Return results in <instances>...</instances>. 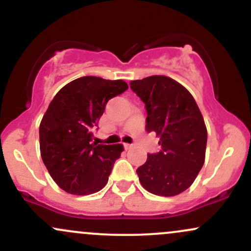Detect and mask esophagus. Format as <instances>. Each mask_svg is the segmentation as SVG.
Masks as SVG:
<instances>
[{
  "mask_svg": "<svg viewBox=\"0 0 251 251\" xmlns=\"http://www.w3.org/2000/svg\"><path fill=\"white\" fill-rule=\"evenodd\" d=\"M124 146H125V149H126V150H128V149H131V148H132L131 144H127V143L124 144Z\"/></svg>",
  "mask_w": 251,
  "mask_h": 251,
  "instance_id": "1",
  "label": "esophagus"
}]
</instances>
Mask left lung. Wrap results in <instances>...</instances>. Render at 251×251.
Masks as SVG:
<instances>
[{
    "label": "left lung",
    "instance_id": "left-lung-1",
    "mask_svg": "<svg viewBox=\"0 0 251 251\" xmlns=\"http://www.w3.org/2000/svg\"><path fill=\"white\" fill-rule=\"evenodd\" d=\"M129 87L145 103L146 129L155 132L162 151L148 154L137 169L143 188L172 197L192 185L205 160L208 131L191 93L165 75L133 80Z\"/></svg>",
    "mask_w": 251,
    "mask_h": 251
}]
</instances>
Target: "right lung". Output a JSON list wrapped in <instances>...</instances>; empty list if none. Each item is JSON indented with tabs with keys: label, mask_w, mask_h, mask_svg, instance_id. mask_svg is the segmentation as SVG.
I'll list each match as a JSON object with an SVG mask.
<instances>
[{
	"label": "right lung",
	"mask_w": 251,
	"mask_h": 251,
	"mask_svg": "<svg viewBox=\"0 0 251 251\" xmlns=\"http://www.w3.org/2000/svg\"><path fill=\"white\" fill-rule=\"evenodd\" d=\"M128 88L124 80L82 76L68 82L53 98L40 123V152L57 185L71 195L100 191L107 184L123 144L92 143L111 98Z\"/></svg>",
	"instance_id": "1"
}]
</instances>
